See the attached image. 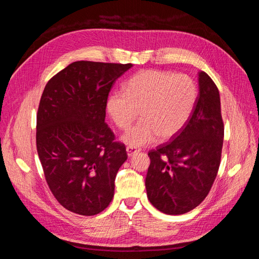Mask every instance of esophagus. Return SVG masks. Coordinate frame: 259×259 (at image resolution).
<instances>
[{"label":"esophagus","mask_w":259,"mask_h":259,"mask_svg":"<svg viewBox=\"0 0 259 259\" xmlns=\"http://www.w3.org/2000/svg\"><path fill=\"white\" fill-rule=\"evenodd\" d=\"M126 152H127V155H128V156H133L135 153L139 152V149H137V148H135V147L128 146V147H126Z\"/></svg>","instance_id":"34e87169"}]
</instances>
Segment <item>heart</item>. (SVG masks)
<instances>
[{
	"label": "heart",
	"instance_id": "1",
	"mask_svg": "<svg viewBox=\"0 0 259 259\" xmlns=\"http://www.w3.org/2000/svg\"><path fill=\"white\" fill-rule=\"evenodd\" d=\"M197 97V85L190 76L148 69L133 75L123 93L108 98L107 110L121 130H127L139 111L142 121L122 140L131 147H143L159 136L163 140L175 136L189 120Z\"/></svg>",
	"mask_w": 259,
	"mask_h": 259
}]
</instances>
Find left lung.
I'll use <instances>...</instances> for the list:
<instances>
[{
  "instance_id": "1",
  "label": "left lung",
  "mask_w": 259,
  "mask_h": 259,
  "mask_svg": "<svg viewBox=\"0 0 259 259\" xmlns=\"http://www.w3.org/2000/svg\"><path fill=\"white\" fill-rule=\"evenodd\" d=\"M224 122L217 86L199 72V96L171 142L148 153L146 189L151 204L167 215L185 214L206 198L221 164Z\"/></svg>"
}]
</instances>
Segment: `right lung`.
I'll return each instance as SVG.
<instances>
[{
	"instance_id": "obj_1",
	"label": "right lung",
	"mask_w": 259,
	"mask_h": 259,
	"mask_svg": "<svg viewBox=\"0 0 259 259\" xmlns=\"http://www.w3.org/2000/svg\"><path fill=\"white\" fill-rule=\"evenodd\" d=\"M132 64L75 61L46 84L36 115V150L46 183L70 211L93 216L113 198L125 146L105 123L109 92Z\"/></svg>"
}]
</instances>
